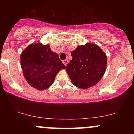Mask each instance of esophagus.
<instances>
[{"instance_id": "1", "label": "esophagus", "mask_w": 134, "mask_h": 134, "mask_svg": "<svg viewBox=\"0 0 134 134\" xmlns=\"http://www.w3.org/2000/svg\"><path fill=\"white\" fill-rule=\"evenodd\" d=\"M68 62H69V61H68V60H67V59L64 60L63 61V63H64V65H65V66L67 65V64H68Z\"/></svg>"}]
</instances>
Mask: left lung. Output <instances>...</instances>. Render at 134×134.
Listing matches in <instances>:
<instances>
[{"instance_id":"obj_1","label":"left lung","mask_w":134,"mask_h":134,"mask_svg":"<svg viewBox=\"0 0 134 134\" xmlns=\"http://www.w3.org/2000/svg\"><path fill=\"white\" fill-rule=\"evenodd\" d=\"M71 55L66 70L74 85L86 90L99 82L107 64V55L99 46L90 43L78 46Z\"/></svg>"}]
</instances>
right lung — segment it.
I'll use <instances>...</instances> for the list:
<instances>
[{
	"label": "right lung",
	"instance_id": "add662e5",
	"mask_svg": "<svg viewBox=\"0 0 134 134\" xmlns=\"http://www.w3.org/2000/svg\"><path fill=\"white\" fill-rule=\"evenodd\" d=\"M20 59L24 78L31 86L40 91L51 86L58 72L65 68L50 45L40 42L26 48Z\"/></svg>",
	"mask_w": 134,
	"mask_h": 134
}]
</instances>
